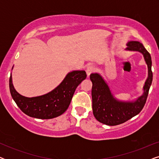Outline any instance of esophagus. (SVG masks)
<instances>
[{
  "label": "esophagus",
  "mask_w": 159,
  "mask_h": 159,
  "mask_svg": "<svg viewBox=\"0 0 159 159\" xmlns=\"http://www.w3.org/2000/svg\"><path fill=\"white\" fill-rule=\"evenodd\" d=\"M95 70V69L93 66H88V68L86 69V73H87V75H88V77H89V76H90L91 74L94 72Z\"/></svg>",
  "instance_id": "obj_1"
}]
</instances>
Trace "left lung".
<instances>
[{
    "mask_svg": "<svg viewBox=\"0 0 159 159\" xmlns=\"http://www.w3.org/2000/svg\"><path fill=\"white\" fill-rule=\"evenodd\" d=\"M125 50L138 51L143 54L148 66V77L145 82L142 95L134 101H122L112 94L108 84L98 73H93L90 79L93 83V112L95 119L108 126L120 125L127 121L141 111L146 102L150 87L153 80L151 71L152 61L150 53L142 43L138 41H129Z\"/></svg>",
    "mask_w": 159,
    "mask_h": 159,
    "instance_id": "obj_1",
    "label": "left lung"
}]
</instances>
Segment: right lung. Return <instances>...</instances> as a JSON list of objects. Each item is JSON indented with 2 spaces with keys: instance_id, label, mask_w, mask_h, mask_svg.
<instances>
[{
  "instance_id": "1",
  "label": "right lung",
  "mask_w": 159,
  "mask_h": 159,
  "mask_svg": "<svg viewBox=\"0 0 159 159\" xmlns=\"http://www.w3.org/2000/svg\"><path fill=\"white\" fill-rule=\"evenodd\" d=\"M86 77L85 71H70L51 92L40 96L28 98L20 95L15 90L11 74L10 93L18 107L27 116L40 119H53L66 111L76 88Z\"/></svg>"
}]
</instances>
